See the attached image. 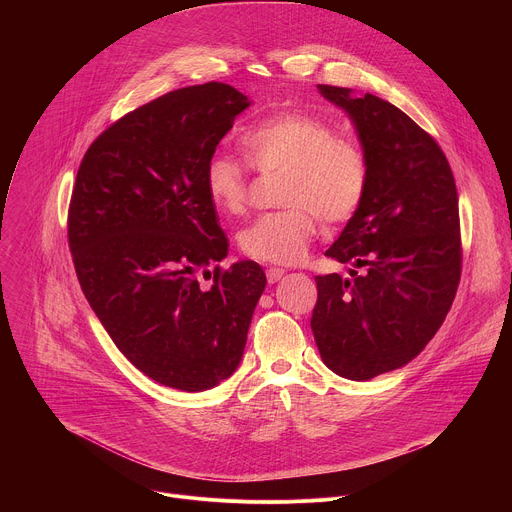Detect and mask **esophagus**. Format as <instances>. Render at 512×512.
Masks as SVG:
<instances>
[{"label":"esophagus","instance_id":"obj_1","mask_svg":"<svg viewBox=\"0 0 512 512\" xmlns=\"http://www.w3.org/2000/svg\"><path fill=\"white\" fill-rule=\"evenodd\" d=\"M283 273H285V269H281V267H269L267 269V281L275 283V281H279L283 277Z\"/></svg>","mask_w":512,"mask_h":512}]
</instances>
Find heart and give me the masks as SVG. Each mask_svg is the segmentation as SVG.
Listing matches in <instances>:
<instances>
[{
  "label": "heart",
  "instance_id": "obj_1",
  "mask_svg": "<svg viewBox=\"0 0 512 512\" xmlns=\"http://www.w3.org/2000/svg\"><path fill=\"white\" fill-rule=\"evenodd\" d=\"M249 164L261 172H283L279 202L237 237L245 257L289 265L306 257L320 216L330 225L348 223L369 192L371 164L354 139L312 113L279 111L241 135ZM204 188L223 214H243L249 202V168L237 158L214 154L204 168Z\"/></svg>",
  "mask_w": 512,
  "mask_h": 512
}]
</instances>
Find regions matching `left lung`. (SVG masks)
Returning a JSON list of instances; mask_svg holds the SVG:
<instances>
[{"label":"left lung","instance_id":"obj_1","mask_svg":"<svg viewBox=\"0 0 512 512\" xmlns=\"http://www.w3.org/2000/svg\"><path fill=\"white\" fill-rule=\"evenodd\" d=\"M318 89L354 121L371 182L326 251L362 271L316 275L310 324L330 371L369 381L413 360L452 308L462 275L458 192L440 145L401 109L371 93Z\"/></svg>","mask_w":512,"mask_h":512}]
</instances>
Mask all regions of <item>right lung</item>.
Listing matches in <instances>:
<instances>
[{"label": "right lung", "instance_id": "obj_1", "mask_svg": "<svg viewBox=\"0 0 512 512\" xmlns=\"http://www.w3.org/2000/svg\"><path fill=\"white\" fill-rule=\"evenodd\" d=\"M247 107L210 81L129 111L89 145L68 204L93 312L135 369L188 393L237 371L267 283L255 261L218 265L229 239L204 188L208 158Z\"/></svg>", "mask_w": 512, "mask_h": 512}]
</instances>
